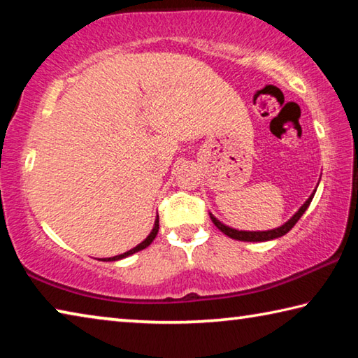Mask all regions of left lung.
Masks as SVG:
<instances>
[{"label":"left lung","mask_w":358,"mask_h":358,"mask_svg":"<svg viewBox=\"0 0 358 358\" xmlns=\"http://www.w3.org/2000/svg\"><path fill=\"white\" fill-rule=\"evenodd\" d=\"M314 194H316V189L313 191L310 199H308V201L301 205L300 210L296 211V213L292 217H290V220L286 224H282L281 227H276V229H271V230H264V232H246V230H237V229L224 226V224L221 221H217L211 213H210V217H211V221H213L215 226L220 229L222 234H226L227 237L234 238V240H240V241H268V240H275V238L282 237V235H286L289 230L295 226L296 221L300 220L303 213H305L308 207H310Z\"/></svg>","instance_id":"left-lung-1"}]
</instances>
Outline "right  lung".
Masks as SVG:
<instances>
[{
  "instance_id": "1",
  "label": "right lung",
  "mask_w": 358,
  "mask_h": 358,
  "mask_svg": "<svg viewBox=\"0 0 358 358\" xmlns=\"http://www.w3.org/2000/svg\"><path fill=\"white\" fill-rule=\"evenodd\" d=\"M157 230H159V217H156V221H155V227H153V230H151L150 232V235L147 238H145L141 245H137L136 248H132V250H129L128 252H123V254H120V256H115V257H108V259H102L104 260V262H112V260H120V259H124V257H128V256H131V254H134V252H137V251H142V250H145V248L147 246H150L151 245V241H153L155 238H156V235H157Z\"/></svg>"
}]
</instances>
